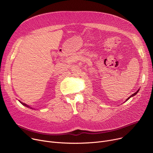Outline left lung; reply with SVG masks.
<instances>
[{"label":"left lung","instance_id":"obj_1","mask_svg":"<svg viewBox=\"0 0 153 153\" xmlns=\"http://www.w3.org/2000/svg\"><path fill=\"white\" fill-rule=\"evenodd\" d=\"M138 91H139V90H138V91H136V92H135V93H134V94H132V95H131V96H130V97H128V99H126V101H127V100H128V99H130V97H132V96H134V95H136V94H137V93H138Z\"/></svg>","mask_w":153,"mask_h":153}]
</instances>
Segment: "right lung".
Segmentation results:
<instances>
[{
    "label": "right lung",
    "instance_id": "1",
    "mask_svg": "<svg viewBox=\"0 0 153 153\" xmlns=\"http://www.w3.org/2000/svg\"><path fill=\"white\" fill-rule=\"evenodd\" d=\"M22 105H23L24 106H25V107H29V108H30V107H29L28 105H27V104H25V103H23V102H20V101H19Z\"/></svg>",
    "mask_w": 153,
    "mask_h": 153
}]
</instances>
